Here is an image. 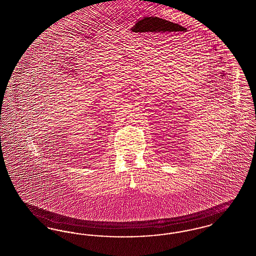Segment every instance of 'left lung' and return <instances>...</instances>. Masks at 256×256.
Masks as SVG:
<instances>
[{"label": "left lung", "mask_w": 256, "mask_h": 256, "mask_svg": "<svg viewBox=\"0 0 256 256\" xmlns=\"http://www.w3.org/2000/svg\"><path fill=\"white\" fill-rule=\"evenodd\" d=\"M166 21H163L162 19H154L150 21L145 22L144 24H142V26H138V32H143L140 34V36H145V39L148 40V38L154 40V37H158L156 34H160L164 32V26H166ZM148 43V42H146Z\"/></svg>", "instance_id": "8db88e82"}]
</instances>
